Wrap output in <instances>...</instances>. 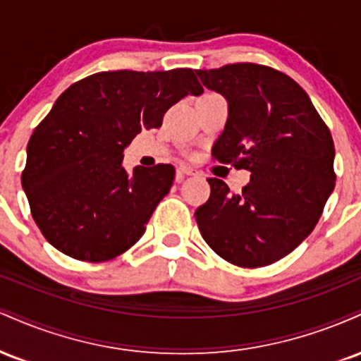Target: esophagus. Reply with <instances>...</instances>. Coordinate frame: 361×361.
<instances>
[{
  "label": "esophagus",
  "instance_id": "34e87169",
  "mask_svg": "<svg viewBox=\"0 0 361 361\" xmlns=\"http://www.w3.org/2000/svg\"><path fill=\"white\" fill-rule=\"evenodd\" d=\"M176 175H178V178H181V176H192V175H195V169L188 168V166H180V168L176 169Z\"/></svg>",
  "mask_w": 361,
  "mask_h": 361
}]
</instances>
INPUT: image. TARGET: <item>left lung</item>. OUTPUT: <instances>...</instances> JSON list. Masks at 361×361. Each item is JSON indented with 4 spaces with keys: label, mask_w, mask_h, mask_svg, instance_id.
I'll list each match as a JSON object with an SVG mask.
<instances>
[{
    "label": "left lung",
    "mask_w": 361,
    "mask_h": 361,
    "mask_svg": "<svg viewBox=\"0 0 361 361\" xmlns=\"http://www.w3.org/2000/svg\"><path fill=\"white\" fill-rule=\"evenodd\" d=\"M229 103L212 157L251 171L239 193L209 178L195 210L202 238L241 268L275 263L312 233L334 190V142L309 94L285 73L255 62L197 69Z\"/></svg>",
    "instance_id": "1"
}]
</instances>
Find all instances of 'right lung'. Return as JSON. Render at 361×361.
I'll return each instance as SVG.
<instances>
[{"mask_svg":"<svg viewBox=\"0 0 361 361\" xmlns=\"http://www.w3.org/2000/svg\"><path fill=\"white\" fill-rule=\"evenodd\" d=\"M202 93L188 68L102 71L69 86L35 127L22 171L44 238L90 263L130 250L171 188L175 168L137 166L128 175L123 149L144 128L161 127L169 106Z\"/></svg>","mask_w":361,"mask_h":361,"instance_id":"obj_1","label":"right lung"}]
</instances>
